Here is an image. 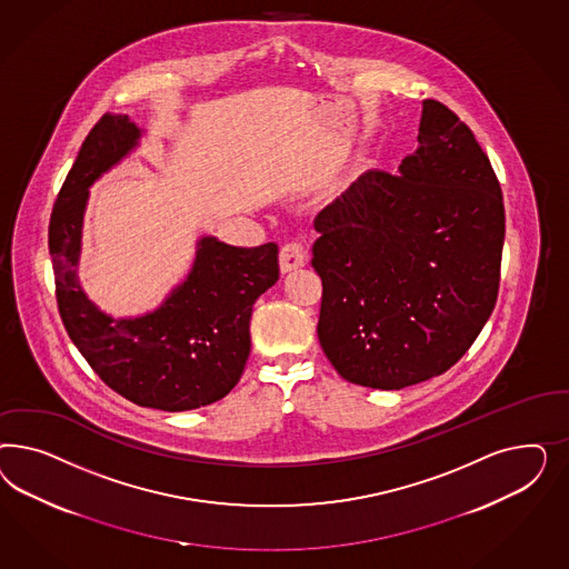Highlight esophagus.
Segmentation results:
<instances>
[{
    "label": "esophagus",
    "instance_id": "1",
    "mask_svg": "<svg viewBox=\"0 0 569 569\" xmlns=\"http://www.w3.org/2000/svg\"><path fill=\"white\" fill-rule=\"evenodd\" d=\"M305 262H307V248L302 246V241L290 240L281 246L279 264H281V271H283V273L302 267Z\"/></svg>",
    "mask_w": 569,
    "mask_h": 569
}]
</instances>
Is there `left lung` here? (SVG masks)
<instances>
[{
  "label": "left lung",
  "mask_w": 569,
  "mask_h": 569,
  "mask_svg": "<svg viewBox=\"0 0 569 569\" xmlns=\"http://www.w3.org/2000/svg\"><path fill=\"white\" fill-rule=\"evenodd\" d=\"M419 148L315 217L319 342L350 383L400 390L445 373L497 305L505 207L471 129L423 100Z\"/></svg>",
  "instance_id": "1"
}]
</instances>
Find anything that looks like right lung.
<instances>
[{"label":"right lung","instance_id":"right-lung-1","mask_svg":"<svg viewBox=\"0 0 569 569\" xmlns=\"http://www.w3.org/2000/svg\"><path fill=\"white\" fill-rule=\"evenodd\" d=\"M139 138L127 114H103L83 141L50 219L56 300L72 345L106 386L139 407L191 411L240 381L252 307L279 279V250L273 241L238 248L204 236L186 281L158 309L129 319L98 309L77 276L89 188Z\"/></svg>","mask_w":569,"mask_h":569}]
</instances>
